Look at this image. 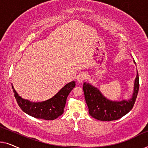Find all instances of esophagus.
<instances>
[{"label":"esophagus","instance_id":"34e87169","mask_svg":"<svg viewBox=\"0 0 148 148\" xmlns=\"http://www.w3.org/2000/svg\"><path fill=\"white\" fill-rule=\"evenodd\" d=\"M87 77H88V75H87V74L86 73L83 72V73H81L77 75V82L79 83H82L84 82V80H86Z\"/></svg>","mask_w":148,"mask_h":148}]
</instances>
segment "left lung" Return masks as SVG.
<instances>
[{"label": "left lung", "instance_id": "obj_1", "mask_svg": "<svg viewBox=\"0 0 148 148\" xmlns=\"http://www.w3.org/2000/svg\"><path fill=\"white\" fill-rule=\"evenodd\" d=\"M139 87V75L137 72L132 98L129 100L113 102L105 98L98 89L86 82L84 83L83 90L84 92L85 100L88 106L89 114L93 118L99 121L118 120L133 108L138 94Z\"/></svg>", "mask_w": 148, "mask_h": 148}]
</instances>
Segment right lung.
<instances>
[{
  "instance_id": "1",
  "label": "right lung",
  "mask_w": 148,
  "mask_h": 148,
  "mask_svg": "<svg viewBox=\"0 0 148 148\" xmlns=\"http://www.w3.org/2000/svg\"><path fill=\"white\" fill-rule=\"evenodd\" d=\"M75 86V82L69 83L52 98L44 102L36 103L24 100L19 96L13 85L12 88L17 104L24 112L34 118L50 121L57 119L63 114L66 99Z\"/></svg>"
}]
</instances>
